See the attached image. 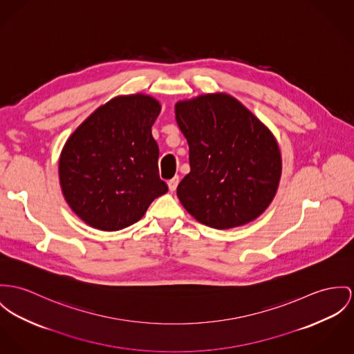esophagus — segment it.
Wrapping results in <instances>:
<instances>
[{
  "label": "esophagus",
  "mask_w": 354,
  "mask_h": 354,
  "mask_svg": "<svg viewBox=\"0 0 354 354\" xmlns=\"http://www.w3.org/2000/svg\"><path fill=\"white\" fill-rule=\"evenodd\" d=\"M178 185H179V176H175L171 180H168V189H169V191L176 190Z\"/></svg>",
  "instance_id": "esophagus-1"
}]
</instances>
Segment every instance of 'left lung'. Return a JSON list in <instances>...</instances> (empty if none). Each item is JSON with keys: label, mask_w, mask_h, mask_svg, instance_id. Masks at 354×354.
<instances>
[{"label": "left lung", "mask_w": 354, "mask_h": 354, "mask_svg": "<svg viewBox=\"0 0 354 354\" xmlns=\"http://www.w3.org/2000/svg\"><path fill=\"white\" fill-rule=\"evenodd\" d=\"M190 174L178 198L201 223L230 229L259 217L277 190L281 158L272 133L236 98L206 94L175 105Z\"/></svg>", "instance_id": "left-lung-1"}]
</instances>
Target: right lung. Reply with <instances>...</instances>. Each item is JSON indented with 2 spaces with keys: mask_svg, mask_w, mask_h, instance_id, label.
Here are the masks:
<instances>
[{
  "mask_svg": "<svg viewBox=\"0 0 354 354\" xmlns=\"http://www.w3.org/2000/svg\"><path fill=\"white\" fill-rule=\"evenodd\" d=\"M159 102L122 95L95 110L70 136L59 159L63 195L87 225L121 230L168 191L159 176V147L151 128Z\"/></svg>",
  "mask_w": 354,
  "mask_h": 354,
  "instance_id": "1",
  "label": "right lung"
}]
</instances>
